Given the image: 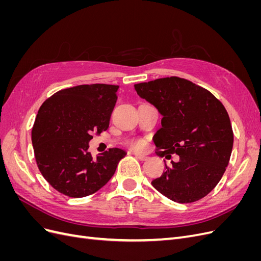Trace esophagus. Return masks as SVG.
<instances>
[{"instance_id":"esophagus-1","label":"esophagus","mask_w":261,"mask_h":261,"mask_svg":"<svg viewBox=\"0 0 261 261\" xmlns=\"http://www.w3.org/2000/svg\"><path fill=\"white\" fill-rule=\"evenodd\" d=\"M135 156L137 158V159H139V160H141V161H145V160H147L148 158L146 156V155H144V154H139V153H135Z\"/></svg>"}]
</instances>
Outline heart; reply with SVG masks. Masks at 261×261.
I'll return each instance as SVG.
<instances>
[{"label": "heart", "instance_id": "b5f03b06", "mask_svg": "<svg viewBox=\"0 0 261 261\" xmlns=\"http://www.w3.org/2000/svg\"><path fill=\"white\" fill-rule=\"evenodd\" d=\"M132 146H133L134 149H136V150H143V149H145L146 144H145V141H143V140H136V141H134Z\"/></svg>", "mask_w": 261, "mask_h": 261}]
</instances>
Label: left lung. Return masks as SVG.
<instances>
[{"instance_id":"left-lung-1","label":"left lung","mask_w":261,"mask_h":261,"mask_svg":"<svg viewBox=\"0 0 261 261\" xmlns=\"http://www.w3.org/2000/svg\"><path fill=\"white\" fill-rule=\"evenodd\" d=\"M137 94L162 115L153 136L158 155L177 162L165 164L152 186L169 199L194 202L217 186L230 161L233 130L224 106L202 87L179 77L136 84Z\"/></svg>"}]
</instances>
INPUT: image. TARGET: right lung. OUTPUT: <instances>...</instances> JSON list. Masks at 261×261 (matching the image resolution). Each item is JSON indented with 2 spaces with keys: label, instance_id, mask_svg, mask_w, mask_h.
I'll use <instances>...</instances> for the list:
<instances>
[{
  "label": "right lung",
  "instance_id": "obj_1",
  "mask_svg": "<svg viewBox=\"0 0 261 261\" xmlns=\"http://www.w3.org/2000/svg\"><path fill=\"white\" fill-rule=\"evenodd\" d=\"M118 86L80 85L55 92L40 107L31 132L37 165L58 192L73 198L96 193L115 173L120 148L92 158L91 134L107 130Z\"/></svg>",
  "mask_w": 261,
  "mask_h": 261
}]
</instances>
